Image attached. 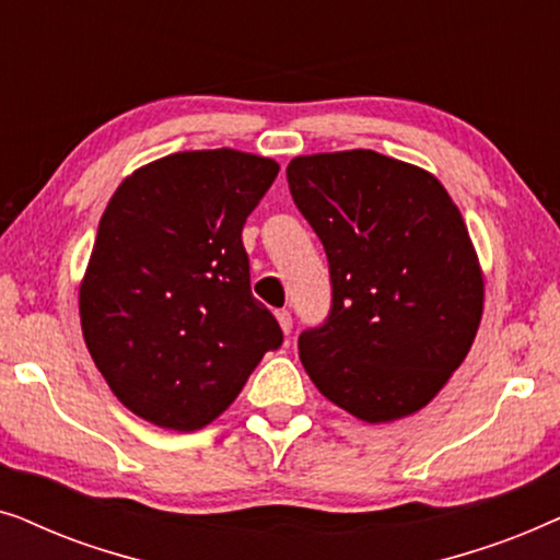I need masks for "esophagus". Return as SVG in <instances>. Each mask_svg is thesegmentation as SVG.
I'll list each match as a JSON object with an SVG mask.
<instances>
[{
	"instance_id": "34e87169",
	"label": "esophagus",
	"mask_w": 560,
	"mask_h": 560,
	"mask_svg": "<svg viewBox=\"0 0 560 560\" xmlns=\"http://www.w3.org/2000/svg\"><path fill=\"white\" fill-rule=\"evenodd\" d=\"M275 318H278V324H280V328H282V334H290L293 331V316H290L288 311H278L275 313Z\"/></svg>"
}]
</instances>
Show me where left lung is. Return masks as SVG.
I'll return each instance as SVG.
<instances>
[{"instance_id":"obj_1","label":"left lung","mask_w":560,"mask_h":560,"mask_svg":"<svg viewBox=\"0 0 560 560\" xmlns=\"http://www.w3.org/2000/svg\"><path fill=\"white\" fill-rule=\"evenodd\" d=\"M293 201L331 270L326 324L298 339L318 393L364 423L425 408L469 354L485 272L441 180L374 150L298 155Z\"/></svg>"}]
</instances>
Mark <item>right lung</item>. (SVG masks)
<instances>
[{
    "mask_svg": "<svg viewBox=\"0 0 560 560\" xmlns=\"http://www.w3.org/2000/svg\"><path fill=\"white\" fill-rule=\"evenodd\" d=\"M280 165L219 148L137 167L106 206L79 288L83 341L117 400L167 431L217 420L270 349L244 221Z\"/></svg>",
    "mask_w": 560,
    "mask_h": 560,
    "instance_id": "obj_1",
    "label": "right lung"
}]
</instances>
